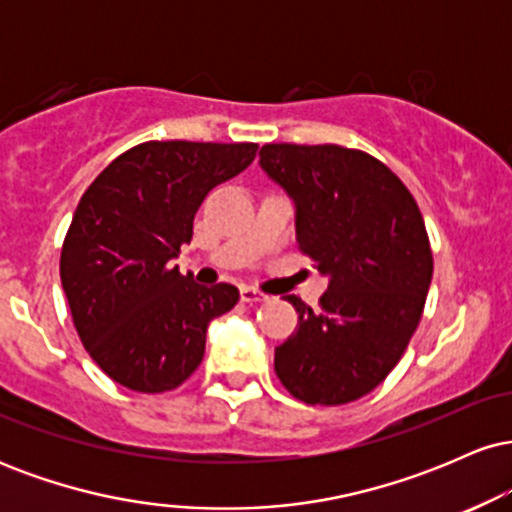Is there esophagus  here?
Here are the masks:
<instances>
[{"label":"esophagus","mask_w":512,"mask_h":512,"mask_svg":"<svg viewBox=\"0 0 512 512\" xmlns=\"http://www.w3.org/2000/svg\"><path fill=\"white\" fill-rule=\"evenodd\" d=\"M240 301H243V303H260V301H267V296H264L262 291L252 289V286H240Z\"/></svg>","instance_id":"obj_1"}]
</instances>
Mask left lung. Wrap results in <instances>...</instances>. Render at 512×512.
Masks as SVG:
<instances>
[{"label":"left lung","instance_id":"1","mask_svg":"<svg viewBox=\"0 0 512 512\" xmlns=\"http://www.w3.org/2000/svg\"><path fill=\"white\" fill-rule=\"evenodd\" d=\"M260 168L293 202L298 248L327 276L320 310L286 296L296 332L274 370L308 404L354 402L387 378L419 327L433 276L426 226L402 180L337 144H264Z\"/></svg>","mask_w":512,"mask_h":512}]
</instances>
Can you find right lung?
Wrapping results in <instances>:
<instances>
[{
	"label": "right lung",
	"mask_w": 512,
	"mask_h": 512,
	"mask_svg": "<svg viewBox=\"0 0 512 512\" xmlns=\"http://www.w3.org/2000/svg\"><path fill=\"white\" fill-rule=\"evenodd\" d=\"M255 154L257 144L146 142L84 192L62 245V289L86 351L115 383L154 395L202 363L209 322L240 293L195 284L173 260L204 197Z\"/></svg>",
	"instance_id": "add662e5"
}]
</instances>
